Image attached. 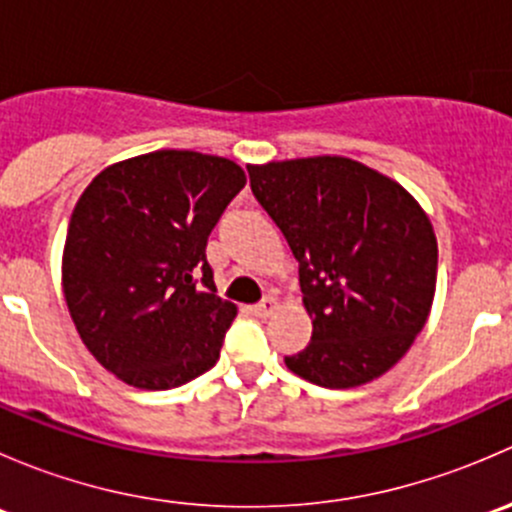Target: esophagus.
I'll return each mask as SVG.
<instances>
[{
    "instance_id": "1",
    "label": "esophagus",
    "mask_w": 512,
    "mask_h": 512,
    "mask_svg": "<svg viewBox=\"0 0 512 512\" xmlns=\"http://www.w3.org/2000/svg\"><path fill=\"white\" fill-rule=\"evenodd\" d=\"M275 309H277L275 297H265L260 304H255V307H252V312H255L257 317H270V314L275 312Z\"/></svg>"
}]
</instances>
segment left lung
I'll use <instances>...</instances> for the list:
<instances>
[{"label": "left lung", "mask_w": 512, "mask_h": 512, "mask_svg": "<svg viewBox=\"0 0 512 512\" xmlns=\"http://www.w3.org/2000/svg\"><path fill=\"white\" fill-rule=\"evenodd\" d=\"M255 198L299 262L312 342L292 374L354 389L414 344L436 294L438 245L426 210L389 175L344 156L247 165Z\"/></svg>", "instance_id": "1"}]
</instances>
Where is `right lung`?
Segmentation results:
<instances>
[{"instance_id":"1","label":"right lung","mask_w":512,"mask_h":512,"mask_svg":"<svg viewBox=\"0 0 512 512\" xmlns=\"http://www.w3.org/2000/svg\"><path fill=\"white\" fill-rule=\"evenodd\" d=\"M245 183L235 160L153 151L108 165L81 193L61 287L81 342L123 384L175 389L220 359L237 307L215 294L205 245Z\"/></svg>"}]
</instances>
